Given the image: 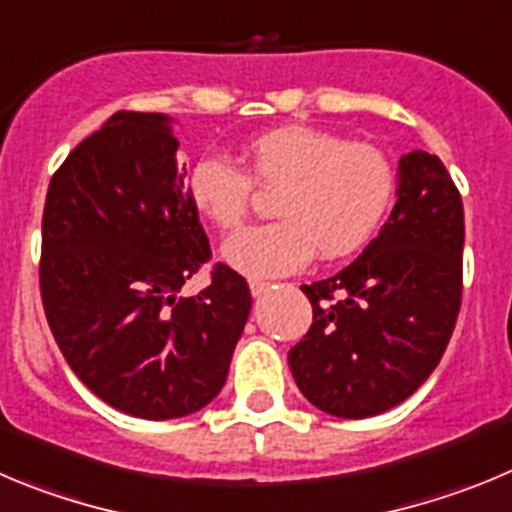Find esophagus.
I'll return each instance as SVG.
<instances>
[{
    "mask_svg": "<svg viewBox=\"0 0 512 512\" xmlns=\"http://www.w3.org/2000/svg\"><path fill=\"white\" fill-rule=\"evenodd\" d=\"M270 288H273V285L265 283V280H257V278L250 280V293H252V296H255V298L265 296V293H267V290H270Z\"/></svg>",
    "mask_w": 512,
    "mask_h": 512,
    "instance_id": "34e87169",
    "label": "esophagus"
}]
</instances>
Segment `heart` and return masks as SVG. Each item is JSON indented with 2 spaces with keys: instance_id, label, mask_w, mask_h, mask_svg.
Instances as JSON below:
<instances>
[{
  "instance_id": "1",
  "label": "heart",
  "mask_w": 512,
  "mask_h": 512,
  "mask_svg": "<svg viewBox=\"0 0 512 512\" xmlns=\"http://www.w3.org/2000/svg\"><path fill=\"white\" fill-rule=\"evenodd\" d=\"M247 173L222 153L191 168L188 196L214 227L232 232L252 209V183L278 188V222L247 227L229 237L222 257L252 278L296 273L319 250L342 260L362 250L393 204L395 165L372 142H347L311 124H283L257 132L242 145Z\"/></svg>"
}]
</instances>
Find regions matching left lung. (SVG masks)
Wrapping results in <instances>:
<instances>
[{
    "instance_id": "1",
    "label": "left lung",
    "mask_w": 512,
    "mask_h": 512,
    "mask_svg": "<svg viewBox=\"0 0 512 512\" xmlns=\"http://www.w3.org/2000/svg\"><path fill=\"white\" fill-rule=\"evenodd\" d=\"M398 201L365 252L301 285L313 324L288 352L298 390L319 411L370 418L436 370L462 306L464 209L436 155H403Z\"/></svg>"
}]
</instances>
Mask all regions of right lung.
I'll return each mask as SVG.
<instances>
[{"mask_svg":"<svg viewBox=\"0 0 512 512\" xmlns=\"http://www.w3.org/2000/svg\"><path fill=\"white\" fill-rule=\"evenodd\" d=\"M165 114L117 112L50 178L40 296L63 357L117 411L168 421L219 395L252 308L247 280L211 260Z\"/></svg>","mask_w":512,"mask_h":512,"instance_id":"add662e5","label":"right lung"}]
</instances>
